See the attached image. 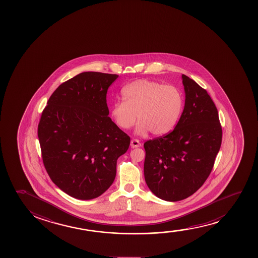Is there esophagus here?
Wrapping results in <instances>:
<instances>
[{"label": "esophagus", "mask_w": 258, "mask_h": 258, "mask_svg": "<svg viewBox=\"0 0 258 258\" xmlns=\"http://www.w3.org/2000/svg\"><path fill=\"white\" fill-rule=\"evenodd\" d=\"M131 145L132 148H137L141 146V143L139 142L138 139H132L131 142Z\"/></svg>", "instance_id": "obj_1"}]
</instances>
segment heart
<instances>
[{"label":"heart","mask_w":258,"mask_h":258,"mask_svg":"<svg viewBox=\"0 0 258 258\" xmlns=\"http://www.w3.org/2000/svg\"><path fill=\"white\" fill-rule=\"evenodd\" d=\"M123 100L113 103L111 115L121 130L134 125L137 115L138 134L151 131L155 136L167 134L179 120L183 108V96L173 85L139 79L124 86Z\"/></svg>","instance_id":"b5f03b06"}]
</instances>
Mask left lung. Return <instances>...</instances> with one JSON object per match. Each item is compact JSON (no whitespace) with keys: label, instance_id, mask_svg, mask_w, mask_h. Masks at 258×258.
<instances>
[{"label":"left lung","instance_id":"8db88e82","mask_svg":"<svg viewBox=\"0 0 258 258\" xmlns=\"http://www.w3.org/2000/svg\"><path fill=\"white\" fill-rule=\"evenodd\" d=\"M185 106L173 131L148 140L145 179L152 193L176 202L198 191L212 172L222 142L215 104L206 90L182 75Z\"/></svg>","mask_w":258,"mask_h":258}]
</instances>
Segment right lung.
Listing matches in <instances>:
<instances>
[{
    "instance_id": "add662e5",
    "label": "right lung",
    "mask_w": 258,
    "mask_h": 258,
    "mask_svg": "<svg viewBox=\"0 0 258 258\" xmlns=\"http://www.w3.org/2000/svg\"><path fill=\"white\" fill-rule=\"evenodd\" d=\"M119 76L83 72L64 82L43 110L38 137L50 179L72 198L102 195L131 138L108 116L106 92Z\"/></svg>"
}]
</instances>
